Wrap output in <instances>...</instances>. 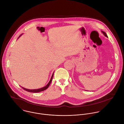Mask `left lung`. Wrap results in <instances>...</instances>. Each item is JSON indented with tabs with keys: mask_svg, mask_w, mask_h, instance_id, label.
Masks as SVG:
<instances>
[{
	"mask_svg": "<svg viewBox=\"0 0 124 124\" xmlns=\"http://www.w3.org/2000/svg\"><path fill=\"white\" fill-rule=\"evenodd\" d=\"M101 32H102V33L106 36V37H108V36H107V34L104 32V31H101Z\"/></svg>",
	"mask_w": 124,
	"mask_h": 124,
	"instance_id": "1",
	"label": "left lung"
}]
</instances>
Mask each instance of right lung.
Returning <instances> with one entry per match:
<instances>
[{"instance_id":"add662e5","label":"right lung","mask_w":124,"mask_h":124,"mask_svg":"<svg viewBox=\"0 0 124 124\" xmlns=\"http://www.w3.org/2000/svg\"><path fill=\"white\" fill-rule=\"evenodd\" d=\"M22 35V34L21 35H20L19 36V37L18 38V39ZM53 75H54V72H53V74H52V76H51V78H50V79L49 82L48 83V84H47L46 86H44V87H42V88H41L38 89H32H32H26V88H24V87H22L24 90H26V91H28V92H31V93H38V92H40L45 91V90H46V89H47L48 87H49V86L50 85V83H51V81H52V80Z\"/></svg>"}]
</instances>
